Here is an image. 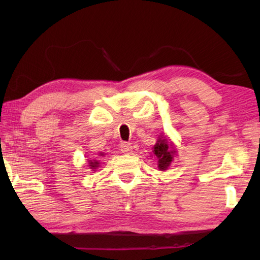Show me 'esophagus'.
Wrapping results in <instances>:
<instances>
[{
  "label": "esophagus",
  "instance_id": "obj_1",
  "mask_svg": "<svg viewBox=\"0 0 260 260\" xmlns=\"http://www.w3.org/2000/svg\"><path fill=\"white\" fill-rule=\"evenodd\" d=\"M119 147H120V151L123 153H129L132 151V148H133V147H132L131 143H127V142L121 143Z\"/></svg>",
  "mask_w": 260,
  "mask_h": 260
}]
</instances>
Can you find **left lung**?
Segmentation results:
<instances>
[{
  "mask_svg": "<svg viewBox=\"0 0 260 260\" xmlns=\"http://www.w3.org/2000/svg\"><path fill=\"white\" fill-rule=\"evenodd\" d=\"M173 148L169 147V144L167 140H161L159 139L156 143V145L154 146L153 153L155 154L156 157L158 158V169L159 170H167L171 162L173 159V154H174Z\"/></svg>",
  "mask_w": 260,
  "mask_h": 260,
  "instance_id": "obj_1",
  "label": "left lung"
}]
</instances>
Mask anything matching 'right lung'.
Segmentation results:
<instances>
[{"label": "right lung", "instance_id": "right-lung-1", "mask_svg": "<svg viewBox=\"0 0 260 260\" xmlns=\"http://www.w3.org/2000/svg\"><path fill=\"white\" fill-rule=\"evenodd\" d=\"M90 168L91 169H95V168H97V164H98V162H95V161H90Z\"/></svg>", "mask_w": 260, "mask_h": 260}]
</instances>
